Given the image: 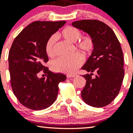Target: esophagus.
Wrapping results in <instances>:
<instances>
[{
  "instance_id": "obj_1",
  "label": "esophagus",
  "mask_w": 133,
  "mask_h": 133,
  "mask_svg": "<svg viewBox=\"0 0 133 133\" xmlns=\"http://www.w3.org/2000/svg\"><path fill=\"white\" fill-rule=\"evenodd\" d=\"M77 76V74H68V75H67V77L69 78V77H76V76Z\"/></svg>"
}]
</instances>
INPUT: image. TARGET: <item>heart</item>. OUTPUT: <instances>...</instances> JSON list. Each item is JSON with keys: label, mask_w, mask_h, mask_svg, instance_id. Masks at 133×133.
Returning <instances> with one entry per match:
<instances>
[{"label": "heart", "mask_w": 133, "mask_h": 133, "mask_svg": "<svg viewBox=\"0 0 133 133\" xmlns=\"http://www.w3.org/2000/svg\"><path fill=\"white\" fill-rule=\"evenodd\" d=\"M82 32L74 27L68 26L64 29L58 34L62 39L71 43H75V48L84 56H88L94 51L95 43L90 35L81 36ZM56 37L52 36L48 39L45 44V50L47 56L52 57L55 56V44ZM84 59L80 54H75L70 57H59L52 61L51 68L53 71L59 72L72 74L77 71L83 64Z\"/></svg>", "instance_id": "heart-1"}]
</instances>
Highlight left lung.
Returning <instances> with one entry per match:
<instances>
[{
	"label": "left lung",
	"instance_id": "8db88e82",
	"mask_svg": "<svg viewBox=\"0 0 133 133\" xmlns=\"http://www.w3.org/2000/svg\"><path fill=\"white\" fill-rule=\"evenodd\" d=\"M72 25L92 36L95 43L94 51L82 68L91 73L82 76L86 80L81 91L82 99L95 108L106 106L119 94L124 76L119 41L112 29L98 20H81ZM94 73L96 76L92 78Z\"/></svg>",
	"mask_w": 133,
	"mask_h": 133
}]
</instances>
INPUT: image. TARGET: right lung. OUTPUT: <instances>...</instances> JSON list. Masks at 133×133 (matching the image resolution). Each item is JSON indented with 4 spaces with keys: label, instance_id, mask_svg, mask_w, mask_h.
<instances>
[{
    "label": "right lung",
    "instance_id": "add662e5",
    "mask_svg": "<svg viewBox=\"0 0 133 133\" xmlns=\"http://www.w3.org/2000/svg\"><path fill=\"white\" fill-rule=\"evenodd\" d=\"M65 21H36L24 28L15 38L9 52V68L12 89L23 106L42 110L57 98L59 82L66 76L52 72L44 64L49 61L45 52L47 41L65 24ZM43 70L46 78H38Z\"/></svg>",
    "mask_w": 133,
    "mask_h": 133
}]
</instances>
